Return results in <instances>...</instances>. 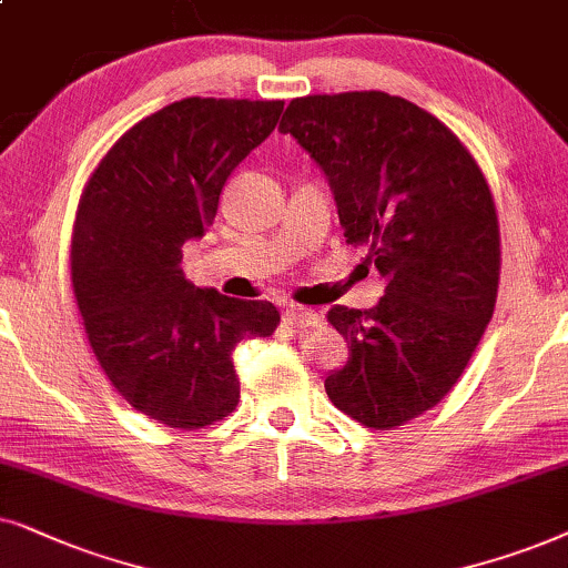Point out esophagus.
<instances>
[{"label": "esophagus", "instance_id": "34e87169", "mask_svg": "<svg viewBox=\"0 0 568 568\" xmlns=\"http://www.w3.org/2000/svg\"><path fill=\"white\" fill-rule=\"evenodd\" d=\"M283 322L291 324L296 329H306V327H316L320 324V314H314L312 308H301V306H288L283 312Z\"/></svg>", "mask_w": 568, "mask_h": 568}]
</instances>
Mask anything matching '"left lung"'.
Instances as JSON below:
<instances>
[{
    "mask_svg": "<svg viewBox=\"0 0 568 568\" xmlns=\"http://www.w3.org/2000/svg\"><path fill=\"white\" fill-rule=\"evenodd\" d=\"M280 132L314 158L347 244L368 246L384 277L368 312H327L351 353L324 389L363 426H403L455 387L494 316L501 248L486 176L442 121L382 90L296 98Z\"/></svg>",
    "mask_w": 568,
    "mask_h": 568,
    "instance_id": "obj_1",
    "label": "left lung"
}]
</instances>
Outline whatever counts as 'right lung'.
<instances>
[{"mask_svg":"<svg viewBox=\"0 0 568 568\" xmlns=\"http://www.w3.org/2000/svg\"><path fill=\"white\" fill-rule=\"evenodd\" d=\"M283 101L184 98L119 138L82 192L72 288L98 363L134 410L202 428L239 405L233 351L270 337V301L194 288L181 246L202 239L233 169L275 130Z\"/></svg>","mask_w":568,"mask_h":568,"instance_id":"1","label":"right lung"}]
</instances>
